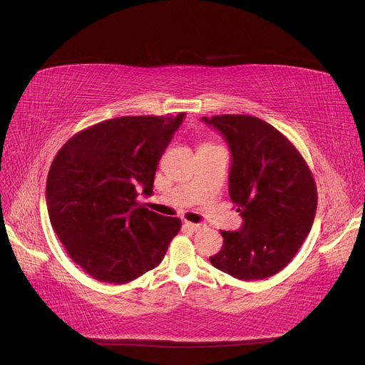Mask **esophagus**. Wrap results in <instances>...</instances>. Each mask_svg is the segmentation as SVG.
<instances>
[{
  "label": "esophagus",
  "mask_w": 365,
  "mask_h": 365,
  "mask_svg": "<svg viewBox=\"0 0 365 365\" xmlns=\"http://www.w3.org/2000/svg\"><path fill=\"white\" fill-rule=\"evenodd\" d=\"M183 225L186 228H190V230H192V232H198L200 228H201L200 224H194V222H190V221H183Z\"/></svg>",
  "instance_id": "1"
}]
</instances>
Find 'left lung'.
Masks as SVG:
<instances>
[{"instance_id":"1","label":"left lung","mask_w":365,"mask_h":365,"mask_svg":"<svg viewBox=\"0 0 365 365\" xmlns=\"http://www.w3.org/2000/svg\"><path fill=\"white\" fill-rule=\"evenodd\" d=\"M201 120L230 147L228 194L244 218L240 230H221L224 245L209 260L237 279L272 277L312 230L317 207L312 170L298 148L262 118L224 114Z\"/></svg>"}]
</instances>
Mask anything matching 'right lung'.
I'll list each match as a JSON object with an SVG mask.
<instances>
[{"label":"right lung","instance_id":"add662e5","mask_svg":"<svg viewBox=\"0 0 365 365\" xmlns=\"http://www.w3.org/2000/svg\"><path fill=\"white\" fill-rule=\"evenodd\" d=\"M183 117L105 120L73 135L53 158L49 220L69 257L94 279L125 284L141 277L179 233L180 220L140 205L137 187L153 192L158 162Z\"/></svg>","mask_w":365,"mask_h":365}]
</instances>
